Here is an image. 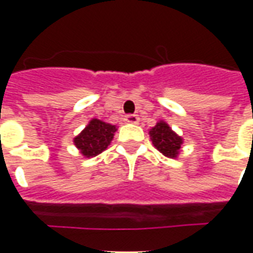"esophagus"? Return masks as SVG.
Here are the masks:
<instances>
[{
  "label": "esophagus",
  "instance_id": "esophagus-1",
  "mask_svg": "<svg viewBox=\"0 0 253 253\" xmlns=\"http://www.w3.org/2000/svg\"><path fill=\"white\" fill-rule=\"evenodd\" d=\"M125 121H126L127 123H131V125H138L139 118H138V115H127L126 118H125Z\"/></svg>",
  "mask_w": 253,
  "mask_h": 253
}]
</instances>
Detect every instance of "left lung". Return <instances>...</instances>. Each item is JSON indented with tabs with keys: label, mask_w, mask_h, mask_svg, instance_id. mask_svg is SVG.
<instances>
[{
	"label": "left lung",
	"mask_w": 253,
	"mask_h": 253,
	"mask_svg": "<svg viewBox=\"0 0 253 253\" xmlns=\"http://www.w3.org/2000/svg\"><path fill=\"white\" fill-rule=\"evenodd\" d=\"M149 135L154 148L157 149L160 153H163L165 157H169V159H177L183 146V138L179 134H176L167 122H157L156 126L149 130Z\"/></svg>",
	"instance_id": "8db88e82"
}]
</instances>
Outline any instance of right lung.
<instances>
[{
  "label": "right lung",
  "mask_w": 253,
  "mask_h": 253,
  "mask_svg": "<svg viewBox=\"0 0 253 253\" xmlns=\"http://www.w3.org/2000/svg\"><path fill=\"white\" fill-rule=\"evenodd\" d=\"M116 130L118 127L115 125L93 118L89 121L83 131L74 137L73 142L84 157L92 159L108 148Z\"/></svg>",
  "instance_id": "add662e5"
}]
</instances>
